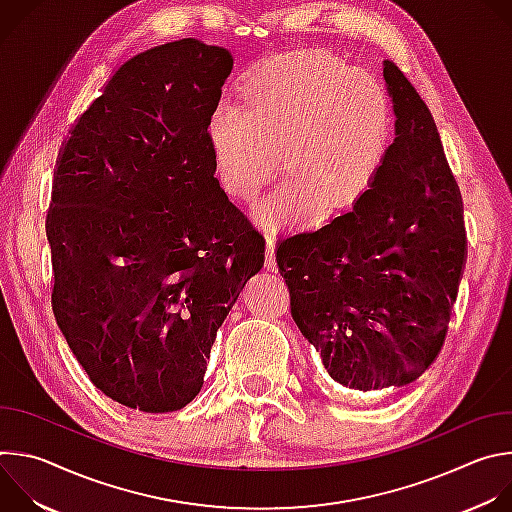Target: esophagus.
Listing matches in <instances>:
<instances>
[{"instance_id":"1","label":"esophagus","mask_w":512,"mask_h":512,"mask_svg":"<svg viewBox=\"0 0 512 512\" xmlns=\"http://www.w3.org/2000/svg\"><path fill=\"white\" fill-rule=\"evenodd\" d=\"M265 269L267 271H275L277 269V261H275V239L269 235L265 239Z\"/></svg>"}]
</instances>
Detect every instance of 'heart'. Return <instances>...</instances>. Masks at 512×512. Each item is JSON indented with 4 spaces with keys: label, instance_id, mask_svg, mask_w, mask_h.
I'll use <instances>...</instances> for the list:
<instances>
[{
    "label": "heart",
    "instance_id": "heart-1",
    "mask_svg": "<svg viewBox=\"0 0 512 512\" xmlns=\"http://www.w3.org/2000/svg\"><path fill=\"white\" fill-rule=\"evenodd\" d=\"M395 107L385 83L367 68L326 52H300L255 68L235 107L208 123V148L225 192L255 200L277 158L287 178L255 206L261 225L304 229L318 216L354 206L385 162Z\"/></svg>",
    "mask_w": 512,
    "mask_h": 512
}]
</instances>
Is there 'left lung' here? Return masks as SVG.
<instances>
[{"label": "left lung", "mask_w": 512, "mask_h": 512, "mask_svg": "<svg viewBox=\"0 0 512 512\" xmlns=\"http://www.w3.org/2000/svg\"><path fill=\"white\" fill-rule=\"evenodd\" d=\"M383 75L397 121L375 186L275 249L291 318L352 391L405 387L431 367L466 263L462 196L440 133L393 62Z\"/></svg>", "instance_id": "1"}]
</instances>
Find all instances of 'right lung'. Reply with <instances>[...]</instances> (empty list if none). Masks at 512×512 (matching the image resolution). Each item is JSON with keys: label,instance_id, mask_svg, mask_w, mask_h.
<instances>
[{"label": "right lung", "instance_id": "add662e5", "mask_svg": "<svg viewBox=\"0 0 512 512\" xmlns=\"http://www.w3.org/2000/svg\"><path fill=\"white\" fill-rule=\"evenodd\" d=\"M233 54L194 38L143 50L64 139L46 235L54 314L97 389L186 407L265 241L214 176L208 123Z\"/></svg>", "mask_w": 512, "mask_h": 512}]
</instances>
